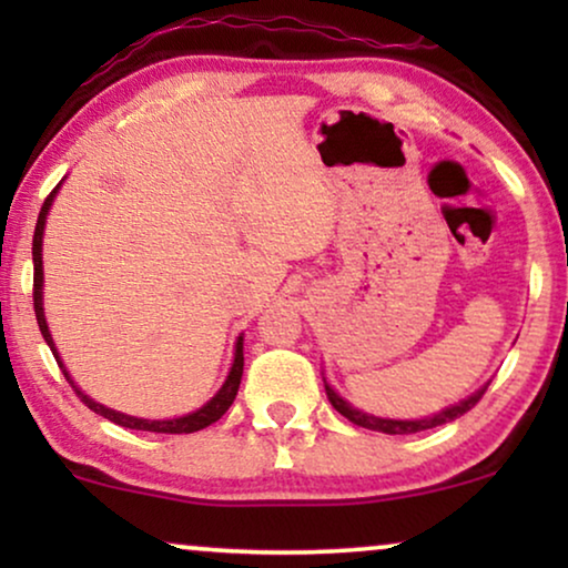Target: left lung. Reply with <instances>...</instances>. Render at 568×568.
I'll return each mask as SVG.
<instances>
[{"label":"left lung","instance_id":"1","mask_svg":"<svg viewBox=\"0 0 568 568\" xmlns=\"http://www.w3.org/2000/svg\"><path fill=\"white\" fill-rule=\"evenodd\" d=\"M486 387H480L478 393H473L468 400L457 403V406H449V408L442 410V414H434L429 418H418V422H393V418H377V416L362 414V410H356L354 406H348V403L341 398V395L333 393V387L325 385V393H328V400L333 403V408H336L341 416H346L352 424L364 426V429L383 432V434H416V432H424V429H434V426H442V424H447V422H455V418H460L463 414H468V410L476 406L480 398H484Z\"/></svg>","mask_w":568,"mask_h":568}]
</instances>
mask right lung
Returning a JSON list of instances; mask_svg holds the SVG:
<instances>
[{
  "label": "right lung",
  "instance_id": "right-lung-1",
  "mask_svg": "<svg viewBox=\"0 0 568 568\" xmlns=\"http://www.w3.org/2000/svg\"><path fill=\"white\" fill-rule=\"evenodd\" d=\"M59 191V185L53 189L49 196H45L43 206H41V214H38V222H36V232H33V307H36V321H38V328H41L45 344L51 346L53 356H57L61 372H64V377L69 379V385L74 387V393L80 395V400L88 406L90 410H95L108 422L119 424V426H126V429H139V432H158V434H193L199 429H206L209 424L220 422V418L227 414V408L232 406V400H235L237 395V387H240V377H243V338H237V346H235V362H232V369L227 379H224L222 390L214 395L212 400L206 403L204 408H199L196 414H189V416H181V418H170V422H146V418H134V416H126V414H119V410H111L105 406H100V403L90 400L88 395H84L80 387L72 383V377L67 375L64 364H61L59 354H57V346H53V338L49 333V325H45V317H43V261H41V245H43V224H45V214H49V206L53 201V193Z\"/></svg>",
  "mask_w": 568,
  "mask_h": 568
}]
</instances>
